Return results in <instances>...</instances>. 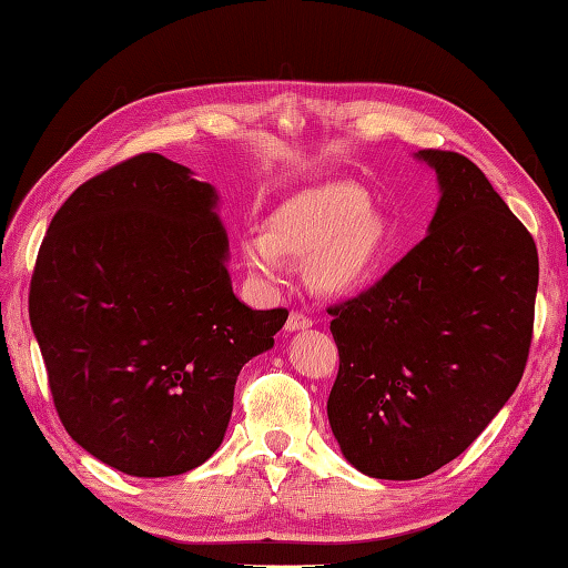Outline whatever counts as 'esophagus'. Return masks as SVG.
I'll return each mask as SVG.
<instances>
[{
    "label": "esophagus",
    "mask_w": 568,
    "mask_h": 568,
    "mask_svg": "<svg viewBox=\"0 0 568 568\" xmlns=\"http://www.w3.org/2000/svg\"><path fill=\"white\" fill-rule=\"evenodd\" d=\"M313 325V317H307V315H303V313H297V311H293L291 315H287V323H285V327L291 329H305V327H311Z\"/></svg>",
    "instance_id": "1"
}]
</instances>
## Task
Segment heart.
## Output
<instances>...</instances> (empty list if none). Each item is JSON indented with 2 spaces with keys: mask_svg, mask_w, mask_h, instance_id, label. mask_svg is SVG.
I'll return each instance as SVG.
<instances>
[{
  "mask_svg": "<svg viewBox=\"0 0 568 568\" xmlns=\"http://www.w3.org/2000/svg\"><path fill=\"white\" fill-rule=\"evenodd\" d=\"M387 241V221L369 209L363 185L333 181L287 199L267 231L245 235L241 251L248 271L265 283L281 277L285 255L307 257V281L317 291L347 293L383 267Z\"/></svg>",
  "mask_w": 568,
  "mask_h": 568,
  "instance_id": "obj_1",
  "label": "heart"
}]
</instances>
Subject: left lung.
<instances>
[{
    "label": "left lung",
    "mask_w": 568,
    "mask_h": 568,
    "mask_svg": "<svg viewBox=\"0 0 568 568\" xmlns=\"http://www.w3.org/2000/svg\"><path fill=\"white\" fill-rule=\"evenodd\" d=\"M417 159L442 189L427 239L327 307L339 353L327 419L375 479H419L459 457L517 389L534 333L531 233L467 156Z\"/></svg>",
    "instance_id": "left-lung-1"
}]
</instances>
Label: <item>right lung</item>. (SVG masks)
<instances>
[{"mask_svg": "<svg viewBox=\"0 0 568 568\" xmlns=\"http://www.w3.org/2000/svg\"><path fill=\"white\" fill-rule=\"evenodd\" d=\"M211 183L139 153L81 183L49 223L29 320L61 425L131 477L191 471L221 447L243 365L285 307L233 295Z\"/></svg>", "mask_w": 568, "mask_h": 568, "instance_id": "1", "label": "right lung"}]
</instances>
